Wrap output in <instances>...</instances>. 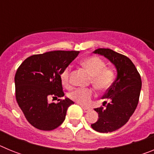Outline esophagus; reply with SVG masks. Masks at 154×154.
<instances>
[{
  "instance_id": "esophagus-1",
  "label": "esophagus",
  "mask_w": 154,
  "mask_h": 154,
  "mask_svg": "<svg viewBox=\"0 0 154 154\" xmlns=\"http://www.w3.org/2000/svg\"><path fill=\"white\" fill-rule=\"evenodd\" d=\"M82 109L84 110V112H88L90 110V109L89 108H87V107H84V106H82Z\"/></svg>"
}]
</instances>
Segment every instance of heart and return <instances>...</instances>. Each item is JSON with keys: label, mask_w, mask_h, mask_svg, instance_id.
Here are the masks:
<instances>
[{"label": "heart", "mask_w": 154, "mask_h": 154, "mask_svg": "<svg viewBox=\"0 0 154 154\" xmlns=\"http://www.w3.org/2000/svg\"><path fill=\"white\" fill-rule=\"evenodd\" d=\"M80 64L90 75V82L99 90H106L113 83L116 78L112 68L106 66L103 59L97 56H89L81 60ZM61 82L65 87L70 85V68H66L60 75ZM93 96L91 88H79L69 94L71 99L83 106L89 105Z\"/></svg>", "instance_id": "1"}]
</instances>
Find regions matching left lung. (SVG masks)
Returning a JSON list of instances; mask_svg holds the SVG:
<instances>
[{
    "mask_svg": "<svg viewBox=\"0 0 154 154\" xmlns=\"http://www.w3.org/2000/svg\"><path fill=\"white\" fill-rule=\"evenodd\" d=\"M94 54L103 55L116 69V79L103 96L109 103L105 108L95 109L99 119L91 125L99 133H110L124 126L137 106L142 82L137 68L130 58L109 48H98Z\"/></svg>",
    "mask_w": 154,
    "mask_h": 154,
    "instance_id": "left-lung-1",
    "label": "left lung"
}]
</instances>
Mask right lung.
<instances>
[{"mask_svg": "<svg viewBox=\"0 0 154 154\" xmlns=\"http://www.w3.org/2000/svg\"><path fill=\"white\" fill-rule=\"evenodd\" d=\"M78 51H53L28 57L14 77L16 100L27 120L45 131L56 129L64 122L74 102L65 97L59 103L48 99L63 97L61 73L78 56Z\"/></svg>", "mask_w": 154, "mask_h": 154, "instance_id": "add662e5", "label": "right lung"}]
</instances>
